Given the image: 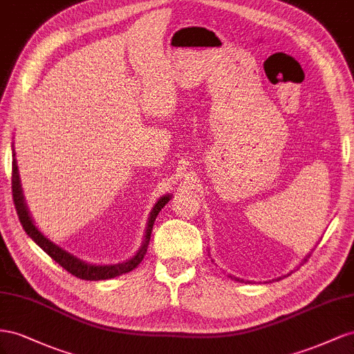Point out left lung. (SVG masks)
<instances>
[{"label":"left lung","instance_id":"8db88e82","mask_svg":"<svg viewBox=\"0 0 354 354\" xmlns=\"http://www.w3.org/2000/svg\"><path fill=\"white\" fill-rule=\"evenodd\" d=\"M304 261H307V259H304ZM230 277H231V276H230ZM234 279H236V277H234ZM236 280H239V279H236ZM240 281H241V280H240Z\"/></svg>","mask_w":354,"mask_h":354}]
</instances>
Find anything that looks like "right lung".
Returning <instances> with one entry per match:
<instances>
[{
	"instance_id": "add662e5",
	"label": "right lung",
	"mask_w": 354,
	"mask_h": 354,
	"mask_svg": "<svg viewBox=\"0 0 354 354\" xmlns=\"http://www.w3.org/2000/svg\"><path fill=\"white\" fill-rule=\"evenodd\" d=\"M13 157H15V149H13ZM12 193H13V201H15V207L17 212L19 221H20V224H22L24 230L26 231V234L31 237L50 258L55 259L60 267H64L68 272H71V274L78 277V279H83V280H106V279L121 276V274H124V272H129L133 268H136L147 254L149 239H151V231H153V225H154V221L158 215V212L163 209L167 201L170 200L169 194L163 196L157 201L153 210H151L144 243L132 259L121 262V264H115V266H93V264H87V262L68 254L66 250L55 245L53 241H50L41 233V231L35 227L32 218L29 216V212H28V207H26L25 200H24V194H22V188H20V179H19L16 158H13V166H12Z\"/></svg>"
}]
</instances>
